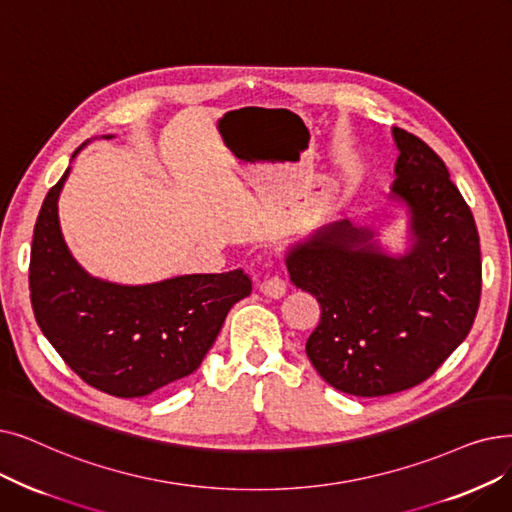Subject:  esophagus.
Segmentation results:
<instances>
[{
	"mask_svg": "<svg viewBox=\"0 0 512 512\" xmlns=\"http://www.w3.org/2000/svg\"><path fill=\"white\" fill-rule=\"evenodd\" d=\"M257 286H259V291H261L263 295L274 297V299H280V297L284 295V291H286V282H284V278L278 276V274L263 276Z\"/></svg>",
	"mask_w": 512,
	"mask_h": 512,
	"instance_id": "obj_1",
	"label": "esophagus"
}]
</instances>
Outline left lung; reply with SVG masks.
I'll return each mask as SVG.
<instances>
[{
	"mask_svg": "<svg viewBox=\"0 0 512 512\" xmlns=\"http://www.w3.org/2000/svg\"><path fill=\"white\" fill-rule=\"evenodd\" d=\"M399 148L393 198L412 213V249L385 255L372 232L347 219L286 255L295 286L322 316L305 351L343 393L379 397L412 389L450 358L475 322L481 249L473 213L450 173L414 133L393 127Z\"/></svg>",
	"mask_w": 512,
	"mask_h": 512,
	"instance_id": "obj_1",
	"label": "left lung"
}]
</instances>
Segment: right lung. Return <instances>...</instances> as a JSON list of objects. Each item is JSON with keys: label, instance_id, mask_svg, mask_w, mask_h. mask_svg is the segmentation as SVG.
I'll list each match as a JSON object with an SVG mask.
<instances>
[{"label": "right lung", "instance_id": "obj_1", "mask_svg": "<svg viewBox=\"0 0 512 512\" xmlns=\"http://www.w3.org/2000/svg\"><path fill=\"white\" fill-rule=\"evenodd\" d=\"M66 177L69 169L50 188L33 230L35 320L66 366L94 389L115 397L165 389L201 366L230 307L251 295V278L232 270L121 286L87 276L58 224Z\"/></svg>", "mask_w": 512, "mask_h": 512}]
</instances>
